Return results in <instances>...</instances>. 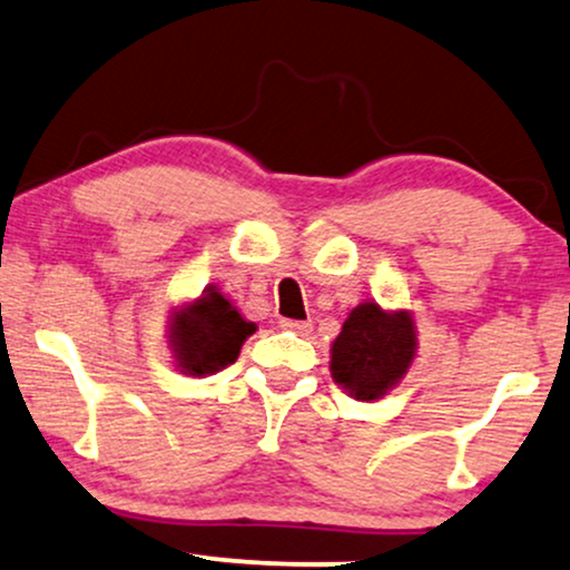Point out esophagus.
Wrapping results in <instances>:
<instances>
[{
    "label": "esophagus",
    "instance_id": "34e87169",
    "mask_svg": "<svg viewBox=\"0 0 570 570\" xmlns=\"http://www.w3.org/2000/svg\"><path fill=\"white\" fill-rule=\"evenodd\" d=\"M281 328L292 331V334H297V336H307L309 331H313V323H309V321H292V318H286V321H281Z\"/></svg>",
    "mask_w": 570,
    "mask_h": 570
}]
</instances>
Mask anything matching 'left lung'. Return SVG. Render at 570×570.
Wrapping results in <instances>:
<instances>
[{
    "mask_svg": "<svg viewBox=\"0 0 570 570\" xmlns=\"http://www.w3.org/2000/svg\"><path fill=\"white\" fill-rule=\"evenodd\" d=\"M415 355V326L410 313H384L363 302L344 321L331 347V376L355 400L371 402L405 376Z\"/></svg>",
    "mask_w": 570,
    "mask_h": 570,
    "instance_id": "8db88e82",
    "label": "left lung"
}]
</instances>
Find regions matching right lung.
<instances>
[{
  "mask_svg": "<svg viewBox=\"0 0 570 570\" xmlns=\"http://www.w3.org/2000/svg\"><path fill=\"white\" fill-rule=\"evenodd\" d=\"M255 334V323L244 321L242 313L220 292L207 289L194 305L178 309L170 323V344L178 368L189 376H205L239 357L244 338Z\"/></svg>",
  "mask_w": 570,
  "mask_h": 570,
  "instance_id": "1",
  "label": "right lung"
}]
</instances>
